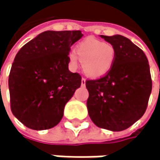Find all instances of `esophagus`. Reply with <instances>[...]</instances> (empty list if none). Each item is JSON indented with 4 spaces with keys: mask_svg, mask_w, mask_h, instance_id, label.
Here are the masks:
<instances>
[{
    "mask_svg": "<svg viewBox=\"0 0 160 160\" xmlns=\"http://www.w3.org/2000/svg\"><path fill=\"white\" fill-rule=\"evenodd\" d=\"M81 85H82V86H85V85H86V79H85V78H82V80H81Z\"/></svg>",
    "mask_w": 160,
    "mask_h": 160,
    "instance_id": "obj_1",
    "label": "esophagus"
}]
</instances>
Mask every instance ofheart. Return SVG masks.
<instances>
[{
	"mask_svg": "<svg viewBox=\"0 0 160 160\" xmlns=\"http://www.w3.org/2000/svg\"><path fill=\"white\" fill-rule=\"evenodd\" d=\"M69 60L73 67H76L79 60L86 75L99 78L111 70L116 60V50L110 43L88 38L77 46L76 53L71 52Z\"/></svg>",
	"mask_w": 160,
	"mask_h": 160,
	"instance_id": "1",
	"label": "heart"
}]
</instances>
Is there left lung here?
I'll use <instances>...</instances> for the list:
<instances>
[{"instance_id":"1","label":"left lung","mask_w":160,"mask_h":160,"mask_svg":"<svg viewBox=\"0 0 160 160\" xmlns=\"http://www.w3.org/2000/svg\"><path fill=\"white\" fill-rule=\"evenodd\" d=\"M116 50L111 70L103 77L87 80L90 119L99 128L119 132L129 128L146 112L152 80L144 51L127 38L100 36Z\"/></svg>"}]
</instances>
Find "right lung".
<instances>
[{"mask_svg":"<svg viewBox=\"0 0 160 160\" xmlns=\"http://www.w3.org/2000/svg\"><path fill=\"white\" fill-rule=\"evenodd\" d=\"M82 37L80 30L45 31L17 52L8 80L11 110L27 127L47 130L62 120L81 86V75L68 69V54Z\"/></svg>","mask_w":160,"mask_h":160,"instance_id":"add662e5","label":"right lung"}]
</instances>
